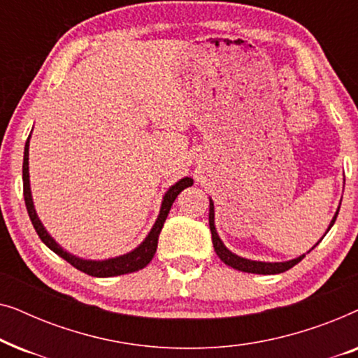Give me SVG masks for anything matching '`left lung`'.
I'll return each mask as SVG.
<instances>
[{"mask_svg": "<svg viewBox=\"0 0 358 358\" xmlns=\"http://www.w3.org/2000/svg\"><path fill=\"white\" fill-rule=\"evenodd\" d=\"M337 215H339V210H337L334 218H332V222L329 224V228H327V231H329L332 224H334ZM208 224H210V231H212V243H213V248H215V252H217V256L222 259V261L227 264V266L236 268V271L249 272V273H262V275H271V273H282V272L288 271V268H292L293 266H296V264L300 262L303 257H305V254H303V256L296 257V259H292V261H288V262H257V261H249V259H243V257L236 256V254H233L231 251H228V249L224 248V244L222 243V239L218 238L217 229H215V210H213L212 200H210ZM315 248L316 246H313V249H315Z\"/></svg>", "mask_w": 358, "mask_h": 358, "instance_id": "8db88e82", "label": "left lung"}]
</instances>
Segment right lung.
<instances>
[{
    "mask_svg": "<svg viewBox=\"0 0 358 358\" xmlns=\"http://www.w3.org/2000/svg\"><path fill=\"white\" fill-rule=\"evenodd\" d=\"M31 138V135H29ZM29 138L26 141V148H24V163H22V182H24V200H26V208L29 213V218L36 228L38 238L42 239V243L52 249L53 252L58 254V256L65 259L68 264H71L73 267H76L78 271L87 273L91 277H115V275H124V273L136 272L140 268L148 266L153 259L156 248H158V238L161 229H163V224L168 218V213L171 207H173L174 200L178 195L182 192L185 187L192 185L194 180L190 178L180 179L179 182H176L173 187H171L164 195L163 205H161L159 217L156 220L155 227L151 228V231L143 243L140 244L138 248L134 249V251L129 254H124L120 257L107 259V261H85V259H80L73 254L63 251V249L58 246V244L53 241V238L47 233V229L42 227L41 220H38L36 210H34V202L31 195V184H29Z\"/></svg>",
    "mask_w": 358,
    "mask_h": 358,
    "instance_id": "1",
    "label": "right lung"
}]
</instances>
